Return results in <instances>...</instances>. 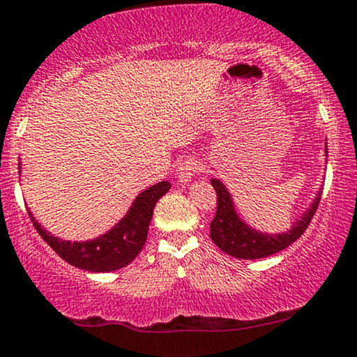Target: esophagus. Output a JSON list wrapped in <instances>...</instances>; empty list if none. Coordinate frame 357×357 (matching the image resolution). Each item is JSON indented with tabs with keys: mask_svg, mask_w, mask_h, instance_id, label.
Masks as SVG:
<instances>
[{
	"mask_svg": "<svg viewBox=\"0 0 357 357\" xmlns=\"http://www.w3.org/2000/svg\"><path fill=\"white\" fill-rule=\"evenodd\" d=\"M204 171V164L195 157H186L185 160H181V164L178 165V178L181 183L190 181L192 178H195L199 172Z\"/></svg>",
	"mask_w": 357,
	"mask_h": 357,
	"instance_id": "1",
	"label": "esophagus"
}]
</instances>
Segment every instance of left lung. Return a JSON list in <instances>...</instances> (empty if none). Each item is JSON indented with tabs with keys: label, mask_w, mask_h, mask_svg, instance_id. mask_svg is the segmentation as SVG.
Masks as SVG:
<instances>
[{
	"label": "left lung",
	"mask_w": 357,
	"mask_h": 357,
	"mask_svg": "<svg viewBox=\"0 0 357 357\" xmlns=\"http://www.w3.org/2000/svg\"><path fill=\"white\" fill-rule=\"evenodd\" d=\"M211 183L215 190V195H218L215 215L211 221V238L225 254L238 259H262L291 245L307 229L309 222L314 218L319 200H321V192H319L311 207L287 233L266 235V233H259L248 228L245 222L240 221L235 208H233L231 197L221 181L212 179Z\"/></svg>",
	"instance_id": "left-lung-1"
}]
</instances>
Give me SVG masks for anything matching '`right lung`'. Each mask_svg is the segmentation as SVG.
<instances>
[{"label":"right lung","mask_w":357,"mask_h":357,"mask_svg":"<svg viewBox=\"0 0 357 357\" xmlns=\"http://www.w3.org/2000/svg\"><path fill=\"white\" fill-rule=\"evenodd\" d=\"M169 188L171 183L160 181L139 193L122 221L117 222L109 233L91 242L70 243L67 240L56 238L41 228L31 212L29 215L41 238L68 264L93 273L115 271L135 261L136 255L142 252L149 236L153 207L157 200L169 192Z\"/></svg>","instance_id":"obj_1"}]
</instances>
